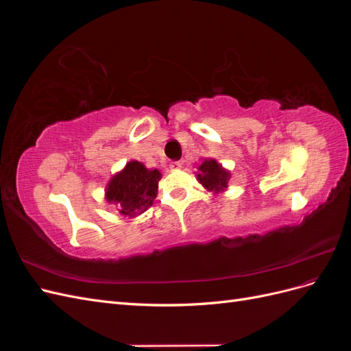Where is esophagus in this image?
<instances>
[{
  "label": "esophagus",
  "instance_id": "esophagus-1",
  "mask_svg": "<svg viewBox=\"0 0 351 351\" xmlns=\"http://www.w3.org/2000/svg\"><path fill=\"white\" fill-rule=\"evenodd\" d=\"M169 168H171V169H178V168H182V162H180V161H173V162H169Z\"/></svg>",
  "mask_w": 351,
  "mask_h": 351
}]
</instances>
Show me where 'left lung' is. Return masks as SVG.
Returning <instances> with one entry per match:
<instances>
[{
    "label": "left lung",
    "instance_id": "1",
    "mask_svg": "<svg viewBox=\"0 0 351 351\" xmlns=\"http://www.w3.org/2000/svg\"><path fill=\"white\" fill-rule=\"evenodd\" d=\"M197 180L199 183L204 186L209 192H214L215 195L226 192L228 189V182L231 174L228 169H226L215 159H205L197 167Z\"/></svg>",
    "mask_w": 351,
    "mask_h": 351
}]
</instances>
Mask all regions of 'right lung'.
<instances>
[{
    "instance_id": "right-lung-1",
    "label": "right lung",
    "mask_w": 351,
    "mask_h": 351,
    "mask_svg": "<svg viewBox=\"0 0 351 351\" xmlns=\"http://www.w3.org/2000/svg\"><path fill=\"white\" fill-rule=\"evenodd\" d=\"M159 169L146 168L139 161H129L121 171L115 173L105 187V200L114 205L124 217L141 215L152 206L158 195Z\"/></svg>"
}]
</instances>
